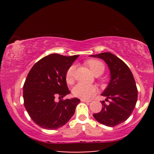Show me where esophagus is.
<instances>
[{
  "instance_id": "esophagus-1",
  "label": "esophagus",
  "mask_w": 154,
  "mask_h": 154,
  "mask_svg": "<svg viewBox=\"0 0 154 154\" xmlns=\"http://www.w3.org/2000/svg\"><path fill=\"white\" fill-rule=\"evenodd\" d=\"M81 102H88V103H89V102H91V101H90V100H85V99H81Z\"/></svg>"
}]
</instances>
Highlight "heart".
Listing matches in <instances>:
<instances>
[{"mask_svg": "<svg viewBox=\"0 0 154 154\" xmlns=\"http://www.w3.org/2000/svg\"><path fill=\"white\" fill-rule=\"evenodd\" d=\"M88 68L94 75H101L104 71V65L102 62L97 60H90L86 62ZM75 66H71L69 68L66 73V81L67 83H72L74 78ZM96 89L93 86L85 85V84H77L73 88V94L74 96L81 99H89L95 94Z\"/></svg>", "mask_w": 154, "mask_h": 154, "instance_id": "1", "label": "heart"}]
</instances>
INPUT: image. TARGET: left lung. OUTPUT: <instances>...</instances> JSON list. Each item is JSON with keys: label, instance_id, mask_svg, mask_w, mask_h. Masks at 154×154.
<instances>
[{"label": "left lung", "instance_id": "left-lung-1", "mask_svg": "<svg viewBox=\"0 0 154 154\" xmlns=\"http://www.w3.org/2000/svg\"><path fill=\"white\" fill-rule=\"evenodd\" d=\"M93 57L102 59L110 71V81L102 92L105 101L111 100L109 104L102 101L100 112L93 116L99 123L113 127L125 121L130 116L137 101V89L133 75L123 61L111 52H103Z\"/></svg>", "mask_w": 154, "mask_h": 154}]
</instances>
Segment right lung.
<instances>
[{
  "label": "right lung",
  "instance_id": "1",
  "mask_svg": "<svg viewBox=\"0 0 154 154\" xmlns=\"http://www.w3.org/2000/svg\"><path fill=\"white\" fill-rule=\"evenodd\" d=\"M79 55L51 54L33 65L23 87L24 106L29 116L40 127L55 130L64 125L74 114L78 98L54 101L70 93L66 73Z\"/></svg>",
  "mask_w": 154,
  "mask_h": 154
}]
</instances>
